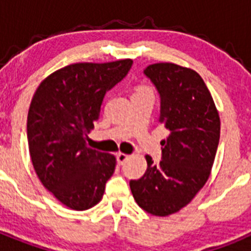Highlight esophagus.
<instances>
[{
	"mask_svg": "<svg viewBox=\"0 0 251 251\" xmlns=\"http://www.w3.org/2000/svg\"><path fill=\"white\" fill-rule=\"evenodd\" d=\"M128 158H129V156H128V154H124V153H118V154H117V163H118V165H123L124 162L127 161Z\"/></svg>",
	"mask_w": 251,
	"mask_h": 251,
	"instance_id": "esophagus-1",
	"label": "esophagus"
}]
</instances>
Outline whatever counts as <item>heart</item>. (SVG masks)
<instances>
[{
    "instance_id": "b5f03b06",
    "label": "heart",
    "mask_w": 251,
    "mask_h": 251,
    "mask_svg": "<svg viewBox=\"0 0 251 251\" xmlns=\"http://www.w3.org/2000/svg\"><path fill=\"white\" fill-rule=\"evenodd\" d=\"M139 89H147V88H139Z\"/></svg>"
}]
</instances>
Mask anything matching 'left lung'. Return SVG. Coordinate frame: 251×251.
<instances>
[{"label": "left lung", "mask_w": 251, "mask_h": 251, "mask_svg": "<svg viewBox=\"0 0 251 251\" xmlns=\"http://www.w3.org/2000/svg\"><path fill=\"white\" fill-rule=\"evenodd\" d=\"M143 73L158 92L159 123L170 136L161 142L162 161L154 165L146 156V174L129 186L139 207L168 216L185 207L208 179L220 139V117L205 81L192 69L158 63Z\"/></svg>", "instance_id": "obj_1"}]
</instances>
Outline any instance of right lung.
<instances>
[{"instance_id": "obj_1", "label": "right lung", "mask_w": 251, "mask_h": 251, "mask_svg": "<svg viewBox=\"0 0 251 251\" xmlns=\"http://www.w3.org/2000/svg\"><path fill=\"white\" fill-rule=\"evenodd\" d=\"M130 59L77 63L49 75L31 100L27 141L44 187L66 207L83 211L103 197L115 157L86 147L104 95L129 72Z\"/></svg>"}]
</instances>
